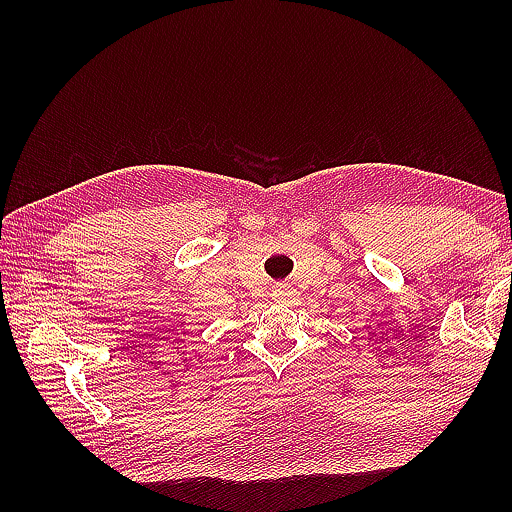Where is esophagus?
<instances>
[{
  "label": "esophagus",
  "mask_w": 512,
  "mask_h": 512,
  "mask_svg": "<svg viewBox=\"0 0 512 512\" xmlns=\"http://www.w3.org/2000/svg\"><path fill=\"white\" fill-rule=\"evenodd\" d=\"M273 297L275 299H295L297 292L292 290V286H288V284H277V286H273Z\"/></svg>",
  "instance_id": "obj_1"
}]
</instances>
